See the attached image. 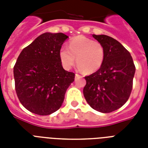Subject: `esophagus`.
<instances>
[{
  "label": "esophagus",
  "instance_id": "1",
  "mask_svg": "<svg viewBox=\"0 0 148 148\" xmlns=\"http://www.w3.org/2000/svg\"><path fill=\"white\" fill-rule=\"evenodd\" d=\"M75 77H76V78H80V77H81V75H79V74H75Z\"/></svg>",
  "mask_w": 148,
  "mask_h": 148
}]
</instances>
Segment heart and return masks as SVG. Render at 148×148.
Segmentation results:
<instances>
[{
    "label": "heart",
    "mask_w": 148,
    "mask_h": 148,
    "mask_svg": "<svg viewBox=\"0 0 148 148\" xmlns=\"http://www.w3.org/2000/svg\"><path fill=\"white\" fill-rule=\"evenodd\" d=\"M104 57L103 45L84 36L73 38L68 48L62 47L59 51L60 60L64 69L70 70L77 61L79 69L87 74L98 71L103 64Z\"/></svg>",
    "instance_id": "1"
}]
</instances>
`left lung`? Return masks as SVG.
<instances>
[{"mask_svg": "<svg viewBox=\"0 0 148 148\" xmlns=\"http://www.w3.org/2000/svg\"><path fill=\"white\" fill-rule=\"evenodd\" d=\"M92 36L103 46L105 57L101 68L85 77L84 96L93 109L110 113L128 100L135 66L131 53L117 40L103 34Z\"/></svg>", "mask_w": 148, "mask_h": 148, "instance_id": "8db88e82", "label": "left lung"}]
</instances>
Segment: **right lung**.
I'll use <instances>...</instances> for the list:
<instances>
[{
  "mask_svg": "<svg viewBox=\"0 0 148 148\" xmlns=\"http://www.w3.org/2000/svg\"><path fill=\"white\" fill-rule=\"evenodd\" d=\"M68 38L63 33L40 34L23 49L14 67L15 90L21 104L38 115H48L62 105L75 74L65 71L59 58Z\"/></svg>",
  "mask_w": 148,
  "mask_h": 148,
  "instance_id": "right-lung-1",
  "label": "right lung"
}]
</instances>
